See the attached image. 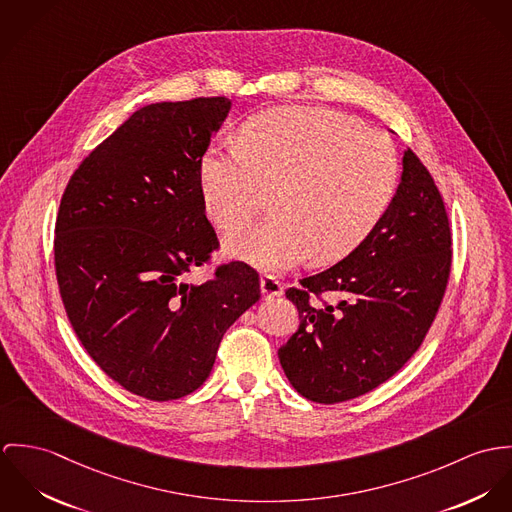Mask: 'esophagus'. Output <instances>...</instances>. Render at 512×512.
<instances>
[{
    "label": "esophagus",
    "instance_id": "esophagus-1",
    "mask_svg": "<svg viewBox=\"0 0 512 512\" xmlns=\"http://www.w3.org/2000/svg\"><path fill=\"white\" fill-rule=\"evenodd\" d=\"M261 294L265 298H273V296H281L283 294V283L273 277V275H263L261 277Z\"/></svg>",
    "mask_w": 512,
    "mask_h": 512
}]
</instances>
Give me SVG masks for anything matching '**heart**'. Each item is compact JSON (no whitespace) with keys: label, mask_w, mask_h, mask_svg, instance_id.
<instances>
[{"label":"heart","mask_w":512,"mask_h":512,"mask_svg":"<svg viewBox=\"0 0 512 512\" xmlns=\"http://www.w3.org/2000/svg\"><path fill=\"white\" fill-rule=\"evenodd\" d=\"M206 210L222 229L255 218L273 192L275 216L239 229L229 253L288 269L308 255L330 263L357 249L397 188L391 139L324 108H275L239 129V149H210L198 167Z\"/></svg>","instance_id":"b5f03b06"}]
</instances>
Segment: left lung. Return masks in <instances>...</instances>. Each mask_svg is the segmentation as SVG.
<instances>
[{"instance_id":"1","label":"left lung","mask_w":512,"mask_h":512,"mask_svg":"<svg viewBox=\"0 0 512 512\" xmlns=\"http://www.w3.org/2000/svg\"><path fill=\"white\" fill-rule=\"evenodd\" d=\"M452 231L432 174L410 151L397 194L367 239L334 267L286 290L300 326L279 349L290 385L336 404L391 379L416 353L442 304ZM324 293L339 302L330 305Z\"/></svg>"}]
</instances>
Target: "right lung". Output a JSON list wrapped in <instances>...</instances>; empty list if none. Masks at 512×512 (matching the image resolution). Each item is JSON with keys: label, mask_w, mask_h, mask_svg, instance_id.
I'll use <instances>...</instances> for the list:
<instances>
[{"label": "right lung", "mask_w": 512, "mask_h": 512, "mask_svg": "<svg viewBox=\"0 0 512 512\" xmlns=\"http://www.w3.org/2000/svg\"><path fill=\"white\" fill-rule=\"evenodd\" d=\"M228 98L151 104L70 176L55 226L66 316L88 355L125 391L174 400L210 375L229 326L261 298L247 263L188 283L220 247L198 167Z\"/></svg>", "instance_id": "add662e5"}]
</instances>
